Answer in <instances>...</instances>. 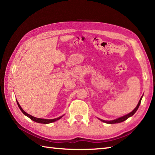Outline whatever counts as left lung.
I'll return each mask as SVG.
<instances>
[{
	"instance_id": "left-lung-1",
	"label": "left lung",
	"mask_w": 155,
	"mask_h": 155,
	"mask_svg": "<svg viewBox=\"0 0 155 155\" xmlns=\"http://www.w3.org/2000/svg\"><path fill=\"white\" fill-rule=\"evenodd\" d=\"M143 96L141 97V98H140V100L139 101V103H138V104L137 105V107H135V108L132 111L130 112V113H128L126 115H124V116L123 117H121L120 118H117V119H114V120H102L101 119V118H98L100 120H101L102 122H104V123H107V124H115V123H121V122H123L124 120H126L128 118H129L130 117H132L133 115L136 113L137 110H138V108H139V106H140V104L141 103V100H142V98H143Z\"/></svg>"
}]
</instances>
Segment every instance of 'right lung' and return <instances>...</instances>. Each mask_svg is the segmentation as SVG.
<instances>
[{
  "label": "right lung",
  "mask_w": 155,
  "mask_h": 155,
  "mask_svg": "<svg viewBox=\"0 0 155 155\" xmlns=\"http://www.w3.org/2000/svg\"><path fill=\"white\" fill-rule=\"evenodd\" d=\"M16 103H17V104L18 106L20 108V110H21L22 111V113L24 114L25 116L28 117L29 118H31V119L32 120H33L35 122H37V123H42V124H48V123H53V122H55L57 121L58 120L60 119V118H61L62 117L64 116V115H62V116H61L59 117L58 118H53V119H45V118H37V117H35L33 116H32V115L29 114L28 113H26V112L22 109V107H21V105L19 104L18 102L17 101V100H16Z\"/></svg>",
  "instance_id": "1"
}]
</instances>
